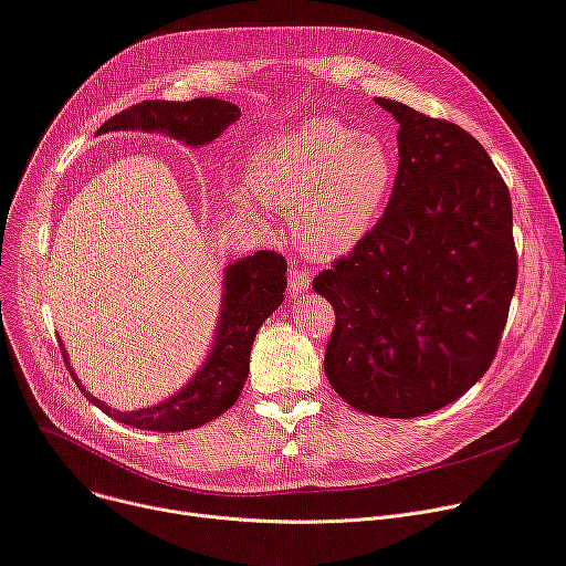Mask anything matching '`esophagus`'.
I'll use <instances>...</instances> for the list:
<instances>
[{
  "mask_svg": "<svg viewBox=\"0 0 566 566\" xmlns=\"http://www.w3.org/2000/svg\"><path fill=\"white\" fill-rule=\"evenodd\" d=\"M291 280H289V293H293V295H297V293H305L307 289H310V284H312V275L307 273V271H300V266H291Z\"/></svg>",
  "mask_w": 566,
  "mask_h": 566,
  "instance_id": "1",
  "label": "esophagus"
}]
</instances>
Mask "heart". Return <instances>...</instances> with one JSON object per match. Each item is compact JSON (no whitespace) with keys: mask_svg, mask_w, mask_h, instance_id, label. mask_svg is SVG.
Here are the masks:
<instances>
[{"mask_svg":"<svg viewBox=\"0 0 566 566\" xmlns=\"http://www.w3.org/2000/svg\"><path fill=\"white\" fill-rule=\"evenodd\" d=\"M396 175L382 138L334 118H314L261 145L248 170L256 202L291 211L303 248L323 259L353 250L378 220ZM250 196H237L254 211Z\"/></svg>","mask_w":566,"mask_h":566,"instance_id":"1","label":"heart"}]
</instances>
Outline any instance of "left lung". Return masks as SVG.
<instances>
[{
  "label": "left lung",
  "mask_w": 566,
  "mask_h": 566,
  "mask_svg": "<svg viewBox=\"0 0 566 566\" xmlns=\"http://www.w3.org/2000/svg\"><path fill=\"white\" fill-rule=\"evenodd\" d=\"M375 102L400 125L394 191L314 291L336 314L332 389L370 417L413 419L464 396L496 357L518 271L512 200L462 127Z\"/></svg>",
  "instance_id": "obj_1"
}]
</instances>
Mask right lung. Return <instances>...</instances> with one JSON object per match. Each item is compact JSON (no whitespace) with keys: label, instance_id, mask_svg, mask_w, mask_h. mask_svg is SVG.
<instances>
[{"label":"right lung","instance_id":"obj_1","mask_svg":"<svg viewBox=\"0 0 566 566\" xmlns=\"http://www.w3.org/2000/svg\"><path fill=\"white\" fill-rule=\"evenodd\" d=\"M241 116L232 102L198 97L191 102L145 99L108 118L99 134L118 129L164 132L188 145H207ZM286 259L275 250H259L224 269V297L213 348L205 366L172 398L138 411H118L91 396L63 359L80 391L111 419L153 432H181L200 428L228 411L241 396L250 370V350L256 329L284 300Z\"/></svg>","mask_w":566,"mask_h":566}]
</instances>
